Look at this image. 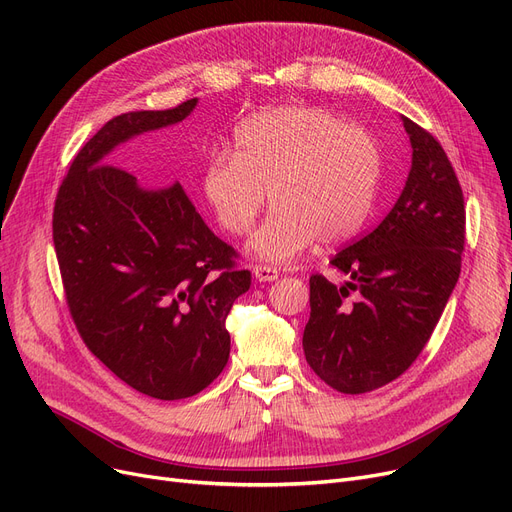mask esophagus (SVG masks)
Here are the masks:
<instances>
[{"instance_id":"esophagus-1","label":"esophagus","mask_w":512,"mask_h":512,"mask_svg":"<svg viewBox=\"0 0 512 512\" xmlns=\"http://www.w3.org/2000/svg\"><path fill=\"white\" fill-rule=\"evenodd\" d=\"M253 276L259 282H274V280H278L280 272L276 268H272V265H255Z\"/></svg>"}]
</instances>
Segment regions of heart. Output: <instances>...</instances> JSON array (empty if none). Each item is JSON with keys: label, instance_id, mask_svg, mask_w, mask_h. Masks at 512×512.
<instances>
[{"label": "heart", "instance_id": "obj_1", "mask_svg": "<svg viewBox=\"0 0 512 512\" xmlns=\"http://www.w3.org/2000/svg\"><path fill=\"white\" fill-rule=\"evenodd\" d=\"M381 180V150L370 133L316 106H280L242 121L234 157L213 154L201 192L217 224L249 234L268 203L274 211L249 242L255 259L288 263L358 232Z\"/></svg>", "mask_w": 512, "mask_h": 512}]
</instances>
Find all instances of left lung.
Returning <instances> with one entry per match:
<instances>
[{"mask_svg": "<svg viewBox=\"0 0 512 512\" xmlns=\"http://www.w3.org/2000/svg\"><path fill=\"white\" fill-rule=\"evenodd\" d=\"M412 146L406 186L372 232L330 259L349 276L309 278L305 360L341 393L379 389L406 372L460 276L464 198L441 144L402 117Z\"/></svg>", "mask_w": 512, "mask_h": 512, "instance_id": "left-lung-1", "label": "left lung"}]
</instances>
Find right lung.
I'll use <instances>...</instances> for the list:
<instances>
[{"instance_id":"add662e5","label":"right lung","mask_w":512,"mask_h":512,"mask_svg":"<svg viewBox=\"0 0 512 512\" xmlns=\"http://www.w3.org/2000/svg\"><path fill=\"white\" fill-rule=\"evenodd\" d=\"M198 98L110 119L75 157L54 205V249L71 316L96 358L136 391L184 399L230 358L226 318L251 272L180 184L144 188L108 165L119 144L184 121Z\"/></svg>"}]
</instances>
